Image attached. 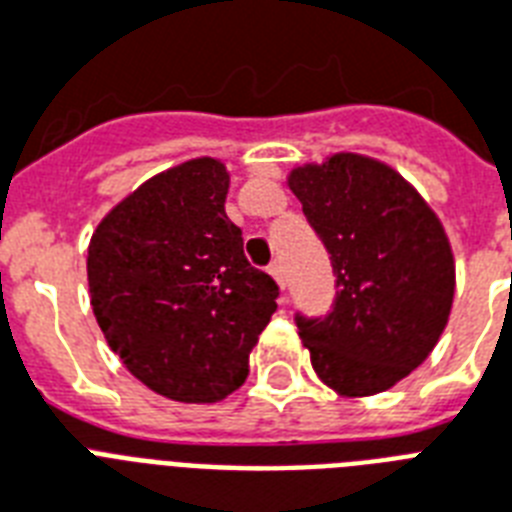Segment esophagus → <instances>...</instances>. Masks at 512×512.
Segmentation results:
<instances>
[{"label":"esophagus","mask_w":512,"mask_h":512,"mask_svg":"<svg viewBox=\"0 0 512 512\" xmlns=\"http://www.w3.org/2000/svg\"><path fill=\"white\" fill-rule=\"evenodd\" d=\"M268 273H271L273 281H276V284H279V289L287 287V276H284V265H281L279 260H273V263L268 265Z\"/></svg>","instance_id":"1"}]
</instances>
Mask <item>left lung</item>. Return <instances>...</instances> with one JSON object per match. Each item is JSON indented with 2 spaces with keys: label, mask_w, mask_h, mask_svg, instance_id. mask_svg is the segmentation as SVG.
Returning a JSON list of instances; mask_svg holds the SVG:
<instances>
[{
  "label": "left lung",
  "mask_w": 512,
  "mask_h": 512,
  "mask_svg": "<svg viewBox=\"0 0 512 512\" xmlns=\"http://www.w3.org/2000/svg\"><path fill=\"white\" fill-rule=\"evenodd\" d=\"M308 223L332 255L335 311L297 316L313 372L337 396L390 390L444 335L454 300V255L430 204L372 156H327L287 175Z\"/></svg>",
  "instance_id": "8db88e82"
}]
</instances>
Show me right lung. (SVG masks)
<instances>
[{"label": "right lung", "instance_id": "obj_1", "mask_svg": "<svg viewBox=\"0 0 512 512\" xmlns=\"http://www.w3.org/2000/svg\"><path fill=\"white\" fill-rule=\"evenodd\" d=\"M228 183L212 156L159 172L100 220L87 247L108 348L146 388L183 404H215L247 380L279 297L225 215Z\"/></svg>", "mask_w": 512, "mask_h": 512}]
</instances>
